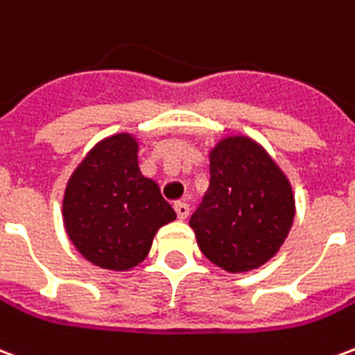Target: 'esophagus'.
Segmentation results:
<instances>
[{
    "label": "esophagus",
    "instance_id": "esophagus-1",
    "mask_svg": "<svg viewBox=\"0 0 355 355\" xmlns=\"http://www.w3.org/2000/svg\"><path fill=\"white\" fill-rule=\"evenodd\" d=\"M175 211H177V216L180 220H184L186 216L190 215V205L186 201H177L175 203Z\"/></svg>",
    "mask_w": 355,
    "mask_h": 355
}]
</instances>
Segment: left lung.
Here are the masks:
<instances>
[{
	"label": "left lung",
	"mask_w": 355,
	"mask_h": 355,
	"mask_svg": "<svg viewBox=\"0 0 355 355\" xmlns=\"http://www.w3.org/2000/svg\"><path fill=\"white\" fill-rule=\"evenodd\" d=\"M209 188L190 218L201 253L228 274L274 259L295 220V193L266 148L243 132L209 148Z\"/></svg>",
	"instance_id": "obj_1"
}]
</instances>
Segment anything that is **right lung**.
I'll return each mask as SVG.
<instances>
[{"label":"right lung","instance_id":"obj_1","mask_svg":"<svg viewBox=\"0 0 355 355\" xmlns=\"http://www.w3.org/2000/svg\"><path fill=\"white\" fill-rule=\"evenodd\" d=\"M175 218L157 182L140 173L139 139L132 132L98 140L66 182V234L85 261L104 270L139 266L157 230Z\"/></svg>","mask_w":355,"mask_h":355}]
</instances>
